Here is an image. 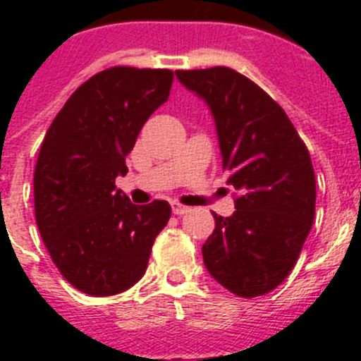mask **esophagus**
Here are the masks:
<instances>
[{"label": "esophagus", "mask_w": 361, "mask_h": 361, "mask_svg": "<svg viewBox=\"0 0 361 361\" xmlns=\"http://www.w3.org/2000/svg\"><path fill=\"white\" fill-rule=\"evenodd\" d=\"M171 209H173L175 215H184V213H190V208L180 202H171Z\"/></svg>", "instance_id": "esophagus-1"}]
</instances>
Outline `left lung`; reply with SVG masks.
<instances>
[{"label":"left lung","mask_w":361,"mask_h":361,"mask_svg":"<svg viewBox=\"0 0 361 361\" xmlns=\"http://www.w3.org/2000/svg\"><path fill=\"white\" fill-rule=\"evenodd\" d=\"M175 73L212 108L222 168L237 193V212L213 215L215 229L202 245L206 269L242 298L266 295L288 279L314 220L307 146L275 99L237 70Z\"/></svg>","instance_id":"obj_1"}]
</instances>
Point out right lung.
<instances>
[{
  "mask_svg": "<svg viewBox=\"0 0 361 361\" xmlns=\"http://www.w3.org/2000/svg\"><path fill=\"white\" fill-rule=\"evenodd\" d=\"M171 82L168 68L111 66L70 95L44 135L34 171L37 228L59 273L86 295L139 282L170 220L166 200L135 206L116 177L128 173L124 157Z\"/></svg>",
  "mask_w": 361,
  "mask_h": 361,
  "instance_id": "right-lung-1",
  "label": "right lung"
}]
</instances>
